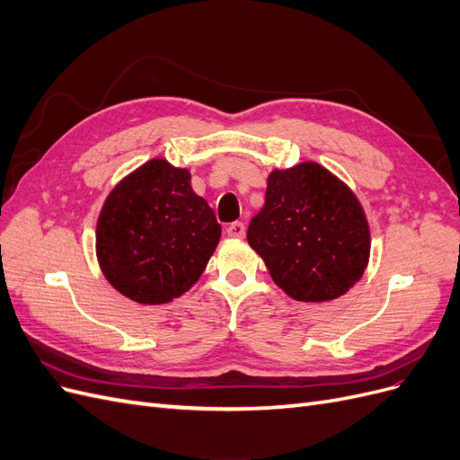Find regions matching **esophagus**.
I'll use <instances>...</instances> for the list:
<instances>
[{"label": "esophagus", "mask_w": 460, "mask_h": 460, "mask_svg": "<svg viewBox=\"0 0 460 460\" xmlns=\"http://www.w3.org/2000/svg\"><path fill=\"white\" fill-rule=\"evenodd\" d=\"M226 234L230 235V238H243V235H245V225H243V222H240V220H235V222H232V225H228Z\"/></svg>", "instance_id": "obj_1"}]
</instances>
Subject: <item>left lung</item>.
I'll use <instances>...</instances> for the list:
<instances>
[{
    "label": "left lung",
    "instance_id": "obj_1",
    "mask_svg": "<svg viewBox=\"0 0 460 460\" xmlns=\"http://www.w3.org/2000/svg\"><path fill=\"white\" fill-rule=\"evenodd\" d=\"M247 242L297 301H330L363 276L370 230L353 191L316 163L274 171Z\"/></svg>",
    "mask_w": 460,
    "mask_h": 460
}]
</instances>
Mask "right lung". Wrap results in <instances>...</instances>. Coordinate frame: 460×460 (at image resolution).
Wrapping results in <instances>:
<instances>
[{
	"label": "right lung",
	"instance_id": "add662e5",
	"mask_svg": "<svg viewBox=\"0 0 460 460\" xmlns=\"http://www.w3.org/2000/svg\"><path fill=\"white\" fill-rule=\"evenodd\" d=\"M220 232L190 172L153 159L109 193L97 220V259L122 296L169 303L199 280Z\"/></svg>",
	"mask_w": 460,
	"mask_h": 460
}]
</instances>
